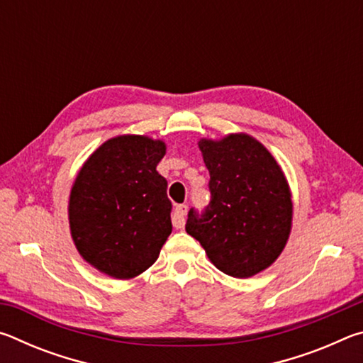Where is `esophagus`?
<instances>
[{
	"instance_id": "1",
	"label": "esophagus",
	"mask_w": 363,
	"mask_h": 363,
	"mask_svg": "<svg viewBox=\"0 0 363 363\" xmlns=\"http://www.w3.org/2000/svg\"><path fill=\"white\" fill-rule=\"evenodd\" d=\"M189 206L187 205H177L173 213V225L176 229H182L184 224H186V214H187Z\"/></svg>"
}]
</instances>
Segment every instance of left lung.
<instances>
[{
  "mask_svg": "<svg viewBox=\"0 0 363 363\" xmlns=\"http://www.w3.org/2000/svg\"><path fill=\"white\" fill-rule=\"evenodd\" d=\"M199 147L211 200L201 213L190 208L186 230L220 272L248 279L277 259L290 235L293 203L284 171L248 134L201 139Z\"/></svg>",
  "mask_w": 363,
  "mask_h": 363,
  "instance_id": "8db88e82",
  "label": "left lung"
}]
</instances>
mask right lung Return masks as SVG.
<instances>
[{
    "mask_svg": "<svg viewBox=\"0 0 363 363\" xmlns=\"http://www.w3.org/2000/svg\"><path fill=\"white\" fill-rule=\"evenodd\" d=\"M164 152L162 140L113 138L86 160L73 184V242L91 266L110 277L143 274L173 230L168 182L157 171Z\"/></svg>",
    "mask_w": 363,
    "mask_h": 363,
    "instance_id": "right-lung-1",
    "label": "right lung"
}]
</instances>
